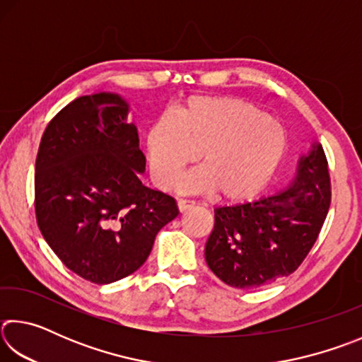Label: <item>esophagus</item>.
<instances>
[{"label": "esophagus", "mask_w": 362, "mask_h": 362, "mask_svg": "<svg viewBox=\"0 0 362 362\" xmlns=\"http://www.w3.org/2000/svg\"><path fill=\"white\" fill-rule=\"evenodd\" d=\"M192 207H194L193 201H188V199H179V201H177V209H179V212H185L188 209H192Z\"/></svg>", "instance_id": "1"}]
</instances>
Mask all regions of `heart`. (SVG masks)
Masks as SVG:
<instances>
[{
  "label": "heart",
  "instance_id": "b5f03b06",
  "mask_svg": "<svg viewBox=\"0 0 362 362\" xmlns=\"http://www.w3.org/2000/svg\"><path fill=\"white\" fill-rule=\"evenodd\" d=\"M145 153L158 188H170L198 159L203 168L179 183L183 193H216L230 203L255 198L276 174L287 150L283 127L252 103L225 95L188 99L175 115L146 129Z\"/></svg>",
  "mask_w": 362,
  "mask_h": 362
}]
</instances>
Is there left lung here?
Masks as SVG:
<instances>
[{
  "instance_id": "8db88e82",
  "label": "left lung",
  "mask_w": 362,
  "mask_h": 362,
  "mask_svg": "<svg viewBox=\"0 0 362 362\" xmlns=\"http://www.w3.org/2000/svg\"><path fill=\"white\" fill-rule=\"evenodd\" d=\"M330 204L321 144L298 158L296 175L278 193L217 207L204 257L212 273L238 289L273 283L296 272L317 240Z\"/></svg>"
}]
</instances>
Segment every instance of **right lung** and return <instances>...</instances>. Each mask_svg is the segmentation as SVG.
Returning a JSON list of instances; mask_svg holds the SVG:
<instances>
[{
	"label": "right lung",
	"mask_w": 362,
	"mask_h": 362,
	"mask_svg": "<svg viewBox=\"0 0 362 362\" xmlns=\"http://www.w3.org/2000/svg\"><path fill=\"white\" fill-rule=\"evenodd\" d=\"M116 93L78 97L42 134L35 209L49 247L66 268L110 284L144 265L158 231L177 217L174 198L140 182L145 156Z\"/></svg>",
	"instance_id": "1"
}]
</instances>
